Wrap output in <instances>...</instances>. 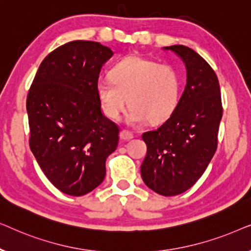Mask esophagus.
I'll return each mask as SVG.
<instances>
[{
  "instance_id": "34e87169",
  "label": "esophagus",
  "mask_w": 251,
  "mask_h": 251,
  "mask_svg": "<svg viewBox=\"0 0 251 251\" xmlns=\"http://www.w3.org/2000/svg\"><path fill=\"white\" fill-rule=\"evenodd\" d=\"M120 137H121V139L123 140H129L133 138V133L131 131H129V130L122 129L121 132H120Z\"/></svg>"
}]
</instances>
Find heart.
Here are the masks:
<instances>
[{
    "mask_svg": "<svg viewBox=\"0 0 251 251\" xmlns=\"http://www.w3.org/2000/svg\"><path fill=\"white\" fill-rule=\"evenodd\" d=\"M111 82L99 81L96 87L106 116L119 120L126 106L130 123L139 125L167 120L176 108L180 92L177 71L168 64L138 56L126 57L109 72Z\"/></svg>",
    "mask_w": 251,
    "mask_h": 251,
    "instance_id": "b5f03b06",
    "label": "heart"
}]
</instances>
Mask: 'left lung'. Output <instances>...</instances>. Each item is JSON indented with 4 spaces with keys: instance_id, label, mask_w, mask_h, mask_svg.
<instances>
[{
    "instance_id": "8db88e82",
    "label": "left lung",
    "mask_w": 251,
    "mask_h": 251,
    "mask_svg": "<svg viewBox=\"0 0 251 251\" xmlns=\"http://www.w3.org/2000/svg\"><path fill=\"white\" fill-rule=\"evenodd\" d=\"M186 65L187 83L175 111L159 128L146 131L147 146L140 174L155 193H184L207 169L218 145L223 116L219 81L200 54L185 46H170Z\"/></svg>"
}]
</instances>
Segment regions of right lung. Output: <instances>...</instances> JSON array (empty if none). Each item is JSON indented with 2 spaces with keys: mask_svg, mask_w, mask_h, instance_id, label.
Returning <instances> with one entry per match:
<instances>
[{
  "mask_svg": "<svg viewBox=\"0 0 251 251\" xmlns=\"http://www.w3.org/2000/svg\"><path fill=\"white\" fill-rule=\"evenodd\" d=\"M113 51L72 41L44 58L27 95L29 147L48 179L81 197L101 184L105 162L119 144V126L102 114L97 87Z\"/></svg>",
  "mask_w": 251,
  "mask_h": 251,
  "instance_id": "add662e5",
  "label": "right lung"
}]
</instances>
